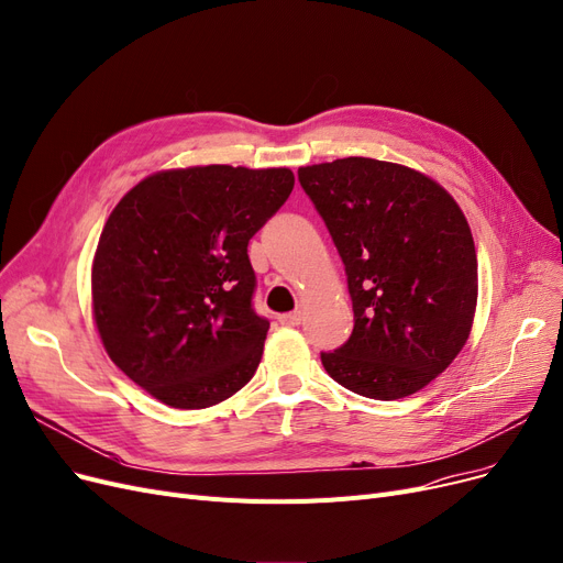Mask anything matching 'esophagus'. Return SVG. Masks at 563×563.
I'll return each mask as SVG.
<instances>
[{
    "mask_svg": "<svg viewBox=\"0 0 563 563\" xmlns=\"http://www.w3.org/2000/svg\"><path fill=\"white\" fill-rule=\"evenodd\" d=\"M301 320H303V312H301V310L278 314V322H280L283 327H299V324H301Z\"/></svg>",
    "mask_w": 563,
    "mask_h": 563,
    "instance_id": "esophagus-1",
    "label": "esophagus"
}]
</instances>
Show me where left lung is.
<instances>
[{"label": "left lung", "mask_w": 563, "mask_h": 563, "mask_svg": "<svg viewBox=\"0 0 563 563\" xmlns=\"http://www.w3.org/2000/svg\"><path fill=\"white\" fill-rule=\"evenodd\" d=\"M299 181L345 264L354 329L322 352L358 396L398 400L444 373L470 338L478 264L451 195L417 169L375 158L299 167Z\"/></svg>", "instance_id": "8db88e82"}]
</instances>
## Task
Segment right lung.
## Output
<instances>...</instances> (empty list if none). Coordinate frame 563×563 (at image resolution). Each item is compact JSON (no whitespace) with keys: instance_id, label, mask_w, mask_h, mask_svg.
<instances>
[{"instance_id":"obj_1","label":"right lung","mask_w":563,"mask_h":563,"mask_svg":"<svg viewBox=\"0 0 563 563\" xmlns=\"http://www.w3.org/2000/svg\"><path fill=\"white\" fill-rule=\"evenodd\" d=\"M287 167L205 165L142 179L112 209L91 266L96 329L117 368L175 409L255 375L268 320L249 241L289 198Z\"/></svg>"}]
</instances>
